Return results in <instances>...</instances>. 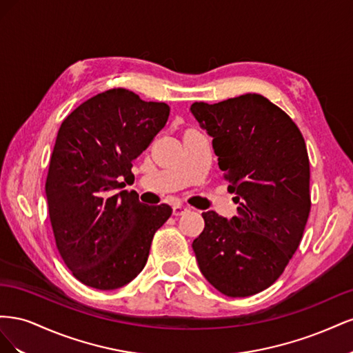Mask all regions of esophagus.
<instances>
[{"instance_id":"1","label":"esophagus","mask_w":353,"mask_h":353,"mask_svg":"<svg viewBox=\"0 0 353 353\" xmlns=\"http://www.w3.org/2000/svg\"><path fill=\"white\" fill-rule=\"evenodd\" d=\"M172 209H174L172 212H174V215H175V216L184 215V213H187V212L190 210V208H187V206H183V205H175Z\"/></svg>"}]
</instances>
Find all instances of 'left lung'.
Masks as SVG:
<instances>
[{"label": "left lung", "mask_w": 353, "mask_h": 353, "mask_svg": "<svg viewBox=\"0 0 353 353\" xmlns=\"http://www.w3.org/2000/svg\"><path fill=\"white\" fill-rule=\"evenodd\" d=\"M210 135L219 169L236 194L237 216L203 212L193 241L199 268L222 294L248 297L283 274L311 210L309 159L290 116L261 94L190 108Z\"/></svg>", "instance_id": "8db88e82"}]
</instances>
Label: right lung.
Listing matches in <instances>:
<instances>
[{
  "mask_svg": "<svg viewBox=\"0 0 353 353\" xmlns=\"http://www.w3.org/2000/svg\"><path fill=\"white\" fill-rule=\"evenodd\" d=\"M166 103L114 88L78 105L63 121L50 160L46 194L60 256L77 279L114 290L143 271L154 232L172 215L135 191L132 162L169 117Z\"/></svg>",
  "mask_w": 353,
  "mask_h": 353,
  "instance_id": "1",
  "label": "right lung"
}]
</instances>
